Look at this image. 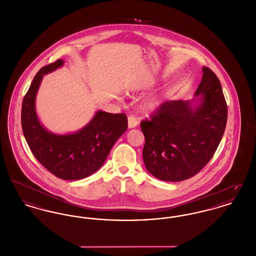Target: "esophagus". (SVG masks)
Returning a JSON list of instances; mask_svg holds the SVG:
<instances>
[{
	"label": "esophagus",
	"mask_w": 256,
	"mask_h": 256,
	"mask_svg": "<svg viewBox=\"0 0 256 256\" xmlns=\"http://www.w3.org/2000/svg\"><path fill=\"white\" fill-rule=\"evenodd\" d=\"M137 125H138V120L136 117L132 116L128 117V127L129 128H135Z\"/></svg>",
	"instance_id": "esophagus-1"
}]
</instances>
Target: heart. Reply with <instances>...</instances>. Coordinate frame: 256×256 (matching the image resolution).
<instances>
[{
	"label": "heart",
	"instance_id": "1",
	"mask_svg": "<svg viewBox=\"0 0 256 256\" xmlns=\"http://www.w3.org/2000/svg\"><path fill=\"white\" fill-rule=\"evenodd\" d=\"M162 102V98L158 96V98H152L148 100H146L142 104L144 110H146V112H152L154 110H156Z\"/></svg>",
	"mask_w": 256,
	"mask_h": 256
}]
</instances>
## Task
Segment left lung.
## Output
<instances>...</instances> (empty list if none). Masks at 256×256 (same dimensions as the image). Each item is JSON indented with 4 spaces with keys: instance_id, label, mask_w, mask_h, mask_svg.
I'll return each instance as SVG.
<instances>
[{
    "instance_id": "1",
    "label": "left lung",
    "mask_w": 256,
    "mask_h": 256,
    "mask_svg": "<svg viewBox=\"0 0 256 256\" xmlns=\"http://www.w3.org/2000/svg\"><path fill=\"white\" fill-rule=\"evenodd\" d=\"M202 72L194 93L202 94L196 108H192L190 100L165 102L150 119L140 122L146 139L144 162L160 180L180 182L194 176L210 162L223 137L226 100L216 74L206 66Z\"/></svg>"
}]
</instances>
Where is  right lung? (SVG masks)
Instances as JSON below:
<instances>
[{
	"mask_svg": "<svg viewBox=\"0 0 256 256\" xmlns=\"http://www.w3.org/2000/svg\"><path fill=\"white\" fill-rule=\"evenodd\" d=\"M62 64L64 60H58L37 72L24 96L22 126L32 154L48 171L60 179L80 180L100 168L116 142L127 130L128 119L124 114L98 110L74 134L56 135L46 131L36 114V94L43 76Z\"/></svg>",
	"mask_w": 256,
	"mask_h": 256,
	"instance_id": "add662e5",
	"label": "right lung"
}]
</instances>
